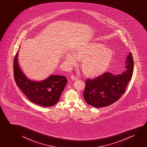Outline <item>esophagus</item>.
I'll list each match as a JSON object with an SVG mask.
<instances>
[{
    "label": "esophagus",
    "instance_id": "1",
    "mask_svg": "<svg viewBox=\"0 0 147 147\" xmlns=\"http://www.w3.org/2000/svg\"><path fill=\"white\" fill-rule=\"evenodd\" d=\"M71 78L73 80H77V79H78L77 77L75 76L74 75H72L71 76Z\"/></svg>",
    "mask_w": 147,
    "mask_h": 147
}]
</instances>
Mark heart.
Masks as SVG:
<instances>
[{
	"mask_svg": "<svg viewBox=\"0 0 147 147\" xmlns=\"http://www.w3.org/2000/svg\"><path fill=\"white\" fill-rule=\"evenodd\" d=\"M113 57L111 51L105 45L97 42H89L77 49L74 54L68 53L67 61L74 65L77 59L82 61L81 68L87 76L94 78L103 74L108 68Z\"/></svg>",
	"mask_w": 147,
	"mask_h": 147,
	"instance_id": "1",
	"label": "heart"
}]
</instances>
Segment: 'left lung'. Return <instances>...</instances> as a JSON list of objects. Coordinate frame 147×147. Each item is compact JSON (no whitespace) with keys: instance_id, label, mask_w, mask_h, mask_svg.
I'll return each instance as SVG.
<instances>
[{"instance_id":"left-lung-1","label":"left lung","mask_w":147,"mask_h":147,"mask_svg":"<svg viewBox=\"0 0 147 147\" xmlns=\"http://www.w3.org/2000/svg\"><path fill=\"white\" fill-rule=\"evenodd\" d=\"M126 70L119 74L111 73L86 81L83 96L86 102L92 107L100 108L112 105L120 98L133 75L134 61L131 53L125 62Z\"/></svg>"}]
</instances>
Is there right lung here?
<instances>
[{"label": "right lung", "instance_id": "right-lung-1", "mask_svg": "<svg viewBox=\"0 0 147 147\" xmlns=\"http://www.w3.org/2000/svg\"><path fill=\"white\" fill-rule=\"evenodd\" d=\"M18 51L13 61L14 78L18 86L30 101L36 104L44 107L56 104L67 82L66 77L51 75L38 82L28 79L18 65Z\"/></svg>", "mask_w": 147, "mask_h": 147}]
</instances>
